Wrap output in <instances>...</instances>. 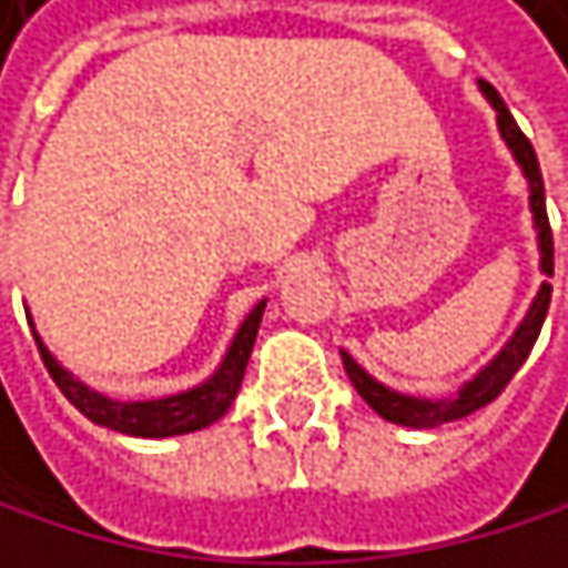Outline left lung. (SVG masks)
Here are the masks:
<instances>
[{
    "instance_id": "left-lung-1",
    "label": "left lung",
    "mask_w": 568,
    "mask_h": 568,
    "mask_svg": "<svg viewBox=\"0 0 568 568\" xmlns=\"http://www.w3.org/2000/svg\"><path fill=\"white\" fill-rule=\"evenodd\" d=\"M477 91L488 98V104L498 114V131L501 141L508 145L511 159L518 162L525 182H528V210H531V226H535V240H538V271L546 277H552V230H549V216H546V185H542V172H538V159L531 141L521 134V128L515 124L511 111L505 108V101L498 98V91L488 80H477ZM549 297H552V284L542 281V287L535 291L528 311L521 315V322L515 325V332L508 335V342L498 348V355L480 365L477 373L457 386V393L450 396H409L399 389H389L386 383H379L376 376H368L365 368L342 348V365L352 379V386L358 389V396L373 406L383 419L399 423V427H413V430H427V427H444V423L464 419L474 409L488 406L491 399H498V393L511 383V376L521 368V362L528 358L538 332H542L546 311H549Z\"/></svg>"
}]
</instances>
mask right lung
<instances>
[{"mask_svg":"<svg viewBox=\"0 0 568 568\" xmlns=\"http://www.w3.org/2000/svg\"><path fill=\"white\" fill-rule=\"evenodd\" d=\"M264 307H267V297L261 304H253V311L243 318V325L236 328L226 355L220 358V365L213 368V376L203 379L200 386L192 389H182V393H172V396H159V399H114V396H104L98 389H91L83 379H77L70 368H63L57 362V355L47 348V342L40 338L37 325H33V338L40 345V355L50 368L53 383L60 386V393L88 416L98 427H108L114 434H128V437H149V440H159V437H179V434H195L216 423L230 403L236 399L240 393V383H243V373H246V362H250V352H253V342H257V328H261V318H264ZM26 318H30V311H26Z\"/></svg>","mask_w":568,"mask_h":568,"instance_id":"right-lung-1","label":"right lung"}]
</instances>
